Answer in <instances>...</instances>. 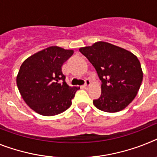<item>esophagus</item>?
Listing matches in <instances>:
<instances>
[{
    "label": "esophagus",
    "mask_w": 157,
    "mask_h": 157,
    "mask_svg": "<svg viewBox=\"0 0 157 157\" xmlns=\"http://www.w3.org/2000/svg\"><path fill=\"white\" fill-rule=\"evenodd\" d=\"M90 84H91V82H90V81H89V80H86V81H85V85H84V89H88V88H89V85H90Z\"/></svg>",
    "instance_id": "34e87169"
}]
</instances>
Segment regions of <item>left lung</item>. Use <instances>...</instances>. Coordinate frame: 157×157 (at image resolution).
I'll use <instances>...</instances> for the list:
<instances>
[{"label":"left lung","mask_w":157,"mask_h":157,"mask_svg":"<svg viewBox=\"0 0 157 157\" xmlns=\"http://www.w3.org/2000/svg\"><path fill=\"white\" fill-rule=\"evenodd\" d=\"M79 51L89 60L101 81V95L93 101L107 113L119 112L131 103L139 90L143 72L137 57L129 51L99 41Z\"/></svg>","instance_id":"obj_1"}]
</instances>
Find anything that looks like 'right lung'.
Returning a JSON list of instances; mask_svg holds the SVG:
<instances>
[{
	"mask_svg": "<svg viewBox=\"0 0 157 157\" xmlns=\"http://www.w3.org/2000/svg\"><path fill=\"white\" fill-rule=\"evenodd\" d=\"M72 54V50L52 46L22 63L17 85L24 101L36 113L50 117L60 114L71 106L80 88L67 85L61 67Z\"/></svg>",
	"mask_w": 157,
	"mask_h": 157,
	"instance_id": "1",
	"label": "right lung"
}]
</instances>
